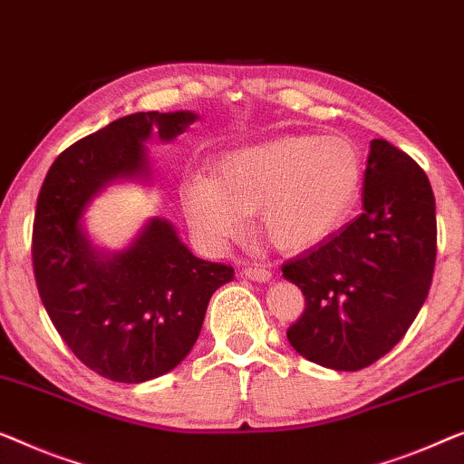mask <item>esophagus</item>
<instances>
[{
    "label": "esophagus",
    "instance_id": "1",
    "mask_svg": "<svg viewBox=\"0 0 464 464\" xmlns=\"http://www.w3.org/2000/svg\"><path fill=\"white\" fill-rule=\"evenodd\" d=\"M243 272H245V276H248L255 282H267L272 278V272L267 270L264 264H245Z\"/></svg>",
    "mask_w": 464,
    "mask_h": 464
}]
</instances>
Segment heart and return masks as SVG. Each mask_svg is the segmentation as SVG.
<instances>
[{
	"label": "heart",
	"mask_w": 464,
	"mask_h": 464,
	"mask_svg": "<svg viewBox=\"0 0 464 464\" xmlns=\"http://www.w3.org/2000/svg\"><path fill=\"white\" fill-rule=\"evenodd\" d=\"M364 160L343 136H282L226 152L211 178L179 188L188 226L207 245L230 243L243 216L280 251L331 237L358 203Z\"/></svg>",
	"instance_id": "obj_1"
}]
</instances>
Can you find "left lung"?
Listing matches in <instances>:
<instances>
[{
    "instance_id": "obj_1",
    "label": "left lung",
    "mask_w": 464,
    "mask_h": 464,
    "mask_svg": "<svg viewBox=\"0 0 464 464\" xmlns=\"http://www.w3.org/2000/svg\"><path fill=\"white\" fill-rule=\"evenodd\" d=\"M438 253L431 184L404 150L372 140L364 213L282 266L305 310L286 331L297 352L360 371L392 352L425 304Z\"/></svg>"
}]
</instances>
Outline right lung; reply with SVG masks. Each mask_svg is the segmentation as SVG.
Instances as JSON below:
<instances>
[{"instance_id":"1","label":"right lung","mask_w":464,"mask_h":464,"mask_svg":"<svg viewBox=\"0 0 464 464\" xmlns=\"http://www.w3.org/2000/svg\"><path fill=\"white\" fill-rule=\"evenodd\" d=\"M197 115L136 112L58 154L37 197L33 272L52 324L100 377L144 382L169 372L197 343L211 295L234 267L203 261L165 219H152L127 251L104 257L83 234L85 207L104 184L149 173L152 127L173 140Z\"/></svg>"}]
</instances>
